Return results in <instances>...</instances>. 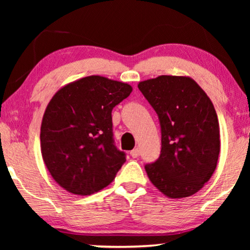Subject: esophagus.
I'll return each mask as SVG.
<instances>
[{
    "label": "esophagus",
    "instance_id": "1",
    "mask_svg": "<svg viewBox=\"0 0 250 250\" xmlns=\"http://www.w3.org/2000/svg\"><path fill=\"white\" fill-rule=\"evenodd\" d=\"M131 156L133 157V158H138V157L140 156V150L139 149H133L131 151Z\"/></svg>",
    "mask_w": 250,
    "mask_h": 250
}]
</instances>
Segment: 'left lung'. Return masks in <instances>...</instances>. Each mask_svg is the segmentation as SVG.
<instances>
[{
    "mask_svg": "<svg viewBox=\"0 0 250 250\" xmlns=\"http://www.w3.org/2000/svg\"><path fill=\"white\" fill-rule=\"evenodd\" d=\"M162 127L159 158L146 164L151 183L172 199L198 192L213 175L220 155V125L213 102L189 76L162 75L140 82Z\"/></svg>",
    "mask_w": 250,
    "mask_h": 250,
    "instance_id": "left-lung-1",
    "label": "left lung"
}]
</instances>
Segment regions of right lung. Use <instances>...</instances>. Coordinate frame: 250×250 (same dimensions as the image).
Here are the masks:
<instances>
[{"label":"right lung","instance_id":"right-lung-1","mask_svg":"<svg viewBox=\"0 0 250 250\" xmlns=\"http://www.w3.org/2000/svg\"><path fill=\"white\" fill-rule=\"evenodd\" d=\"M132 90L92 75L64 85L46 105L41 152L52 179L68 192L88 196L115 180L126 158L114 146L111 111Z\"/></svg>","mask_w":250,"mask_h":250}]
</instances>
